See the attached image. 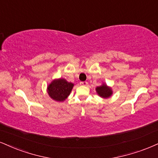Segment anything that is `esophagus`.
<instances>
[{"mask_svg":"<svg viewBox=\"0 0 158 158\" xmlns=\"http://www.w3.org/2000/svg\"><path fill=\"white\" fill-rule=\"evenodd\" d=\"M80 84H81V85H83V86H85V85H88V83H87L86 81H83V82L80 83Z\"/></svg>","mask_w":158,"mask_h":158,"instance_id":"34e87169","label":"esophagus"}]
</instances>
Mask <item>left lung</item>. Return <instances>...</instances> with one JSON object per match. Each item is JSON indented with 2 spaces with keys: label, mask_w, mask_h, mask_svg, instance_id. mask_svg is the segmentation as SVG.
I'll use <instances>...</instances> for the list:
<instances>
[{
  "label": "left lung",
  "mask_w": 158,
  "mask_h": 158,
  "mask_svg": "<svg viewBox=\"0 0 158 158\" xmlns=\"http://www.w3.org/2000/svg\"><path fill=\"white\" fill-rule=\"evenodd\" d=\"M95 90H96L97 94H98L99 96L104 99L109 98V97H111L113 94V90L111 87L107 85L106 83H102V85H100V86H97V88L95 89Z\"/></svg>",
  "instance_id": "8db88e82"
}]
</instances>
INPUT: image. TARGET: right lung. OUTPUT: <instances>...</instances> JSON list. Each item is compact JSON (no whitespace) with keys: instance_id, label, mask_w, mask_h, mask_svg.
I'll return each mask as SVG.
<instances>
[{"instance_id":"add662e5","label":"right lung","mask_w":158,"mask_h":158,"mask_svg":"<svg viewBox=\"0 0 158 158\" xmlns=\"http://www.w3.org/2000/svg\"><path fill=\"white\" fill-rule=\"evenodd\" d=\"M74 86V83L68 82L64 78L52 80L48 85L47 91L52 100L56 102H64L69 97Z\"/></svg>"}]
</instances>
